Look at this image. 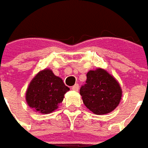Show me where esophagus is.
Instances as JSON below:
<instances>
[{
    "label": "esophagus",
    "mask_w": 148,
    "mask_h": 148,
    "mask_svg": "<svg viewBox=\"0 0 148 148\" xmlns=\"http://www.w3.org/2000/svg\"><path fill=\"white\" fill-rule=\"evenodd\" d=\"M71 88H72V90H74V91H78V90H79V84H74V86L72 87Z\"/></svg>",
    "instance_id": "obj_1"
}]
</instances>
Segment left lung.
Listing matches in <instances>:
<instances>
[{
  "mask_svg": "<svg viewBox=\"0 0 148 148\" xmlns=\"http://www.w3.org/2000/svg\"><path fill=\"white\" fill-rule=\"evenodd\" d=\"M79 93L87 108L94 114L103 115L119 106L123 90L112 75L98 68L87 73L86 84L81 87Z\"/></svg>",
  "mask_w": 148,
  "mask_h": 148,
  "instance_id": "1",
  "label": "left lung"
}]
</instances>
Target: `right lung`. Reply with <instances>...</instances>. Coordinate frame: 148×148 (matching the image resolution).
I'll return each mask as SVG.
<instances>
[{"label":"right lung","mask_w":148,"mask_h":148,"mask_svg":"<svg viewBox=\"0 0 148 148\" xmlns=\"http://www.w3.org/2000/svg\"><path fill=\"white\" fill-rule=\"evenodd\" d=\"M69 90L61 78L50 69L40 71L30 81L25 93L27 104L35 112L48 114L59 108L64 93Z\"/></svg>","instance_id":"1"}]
</instances>
